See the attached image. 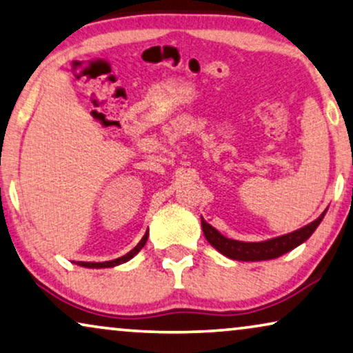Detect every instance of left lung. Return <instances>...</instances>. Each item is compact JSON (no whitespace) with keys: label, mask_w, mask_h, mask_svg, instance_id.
Segmentation results:
<instances>
[{"label":"left lung","mask_w":353,"mask_h":353,"mask_svg":"<svg viewBox=\"0 0 353 353\" xmlns=\"http://www.w3.org/2000/svg\"><path fill=\"white\" fill-rule=\"evenodd\" d=\"M325 216V212L318 216L315 221H312L310 225L303 226V228L294 231V233L279 236V238L263 241V243H243V241H234L225 238L223 234H220L214 226L207 223L204 219H201L202 231H204L205 239L214 245V248L221 252L226 257L233 260H243V262H257V260H270L276 259L279 255L289 252L294 248H297L299 244H302L303 241L310 238L313 231L316 230V226L320 225V221Z\"/></svg>","instance_id":"left-lung-1"}]
</instances>
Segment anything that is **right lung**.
Masks as SVG:
<instances>
[{
	"label": "right lung",
	"instance_id": "add662e5",
	"mask_svg": "<svg viewBox=\"0 0 353 353\" xmlns=\"http://www.w3.org/2000/svg\"><path fill=\"white\" fill-rule=\"evenodd\" d=\"M146 241H148V233L143 236V239L139 241L137 248L130 250V252H128L127 255H123V257H119V259H115V260H109V262H80L79 265H80V267H86V268H109V267H115V265H120V263H123V262H128V260L132 259L133 255H137V254L139 252V250H141V249L144 248V244H146Z\"/></svg>",
	"mask_w": 353,
	"mask_h": 353
}]
</instances>
